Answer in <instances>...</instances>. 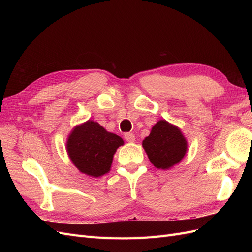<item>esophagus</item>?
Returning <instances> with one entry per match:
<instances>
[{"label":"esophagus","mask_w":252,"mask_h":252,"mask_svg":"<svg viewBox=\"0 0 252 252\" xmlns=\"http://www.w3.org/2000/svg\"><path fill=\"white\" fill-rule=\"evenodd\" d=\"M124 138L129 143H133L135 141V136H134L133 133H125L124 134Z\"/></svg>","instance_id":"34e87169"}]
</instances>
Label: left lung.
<instances>
[{
    "instance_id": "1",
    "label": "left lung",
    "mask_w": 252,
    "mask_h": 252,
    "mask_svg": "<svg viewBox=\"0 0 252 252\" xmlns=\"http://www.w3.org/2000/svg\"><path fill=\"white\" fill-rule=\"evenodd\" d=\"M142 145L149 161L164 170L179 164L187 152V141L180 128L165 120H159L152 127Z\"/></svg>"
}]
</instances>
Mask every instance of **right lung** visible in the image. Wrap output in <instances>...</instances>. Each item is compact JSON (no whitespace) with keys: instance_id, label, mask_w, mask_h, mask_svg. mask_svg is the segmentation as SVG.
Wrapping results in <instances>:
<instances>
[{"instance_id":"obj_1","label":"right lung","mask_w":252,"mask_h":252,"mask_svg":"<svg viewBox=\"0 0 252 252\" xmlns=\"http://www.w3.org/2000/svg\"><path fill=\"white\" fill-rule=\"evenodd\" d=\"M123 144L119 135L88 120L73 128L66 147L71 162L82 173L98 178L109 172L113 156Z\"/></svg>"}]
</instances>
